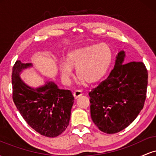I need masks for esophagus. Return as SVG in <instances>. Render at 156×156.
<instances>
[{
	"instance_id": "1",
	"label": "esophagus",
	"mask_w": 156,
	"mask_h": 156,
	"mask_svg": "<svg viewBox=\"0 0 156 156\" xmlns=\"http://www.w3.org/2000/svg\"><path fill=\"white\" fill-rule=\"evenodd\" d=\"M83 95V93L81 92V91L77 90L76 92H73V96H74L75 99H78V98H80V96Z\"/></svg>"
}]
</instances>
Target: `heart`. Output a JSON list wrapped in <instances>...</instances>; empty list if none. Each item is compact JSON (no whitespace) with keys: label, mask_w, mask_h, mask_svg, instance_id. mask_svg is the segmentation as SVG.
Returning <instances> with one entry per match:
<instances>
[{"label":"heart","mask_w":156,"mask_h":156,"mask_svg":"<svg viewBox=\"0 0 156 156\" xmlns=\"http://www.w3.org/2000/svg\"><path fill=\"white\" fill-rule=\"evenodd\" d=\"M113 52L107 43L84 46L73 50L67 55V62L58 65L62 80L68 83L76 69L82 82L94 84L101 81L108 73L112 62Z\"/></svg>","instance_id":"b5f03b06"}]
</instances>
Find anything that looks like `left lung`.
Instances as JSON below:
<instances>
[{
  "mask_svg": "<svg viewBox=\"0 0 156 156\" xmlns=\"http://www.w3.org/2000/svg\"><path fill=\"white\" fill-rule=\"evenodd\" d=\"M125 57V51H119L108 78L89 93L93 122L105 133H118L131 124L146 99L145 65L136 62L124 64Z\"/></svg>",
  "mask_w": 156,
  "mask_h": 156,
  "instance_id": "8db88e82",
  "label": "left lung"
}]
</instances>
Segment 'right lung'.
I'll list each match as a JSON object with an SVG mask.
<instances>
[{"label": "right lung", "instance_id": "add662e5", "mask_svg": "<svg viewBox=\"0 0 156 156\" xmlns=\"http://www.w3.org/2000/svg\"><path fill=\"white\" fill-rule=\"evenodd\" d=\"M31 63L17 60L12 73L13 101L25 121L41 135L55 137L67 128L74 97L69 90L60 89L53 81L32 88L20 78L23 69Z\"/></svg>", "mask_w": 156, "mask_h": 156}]
</instances>
